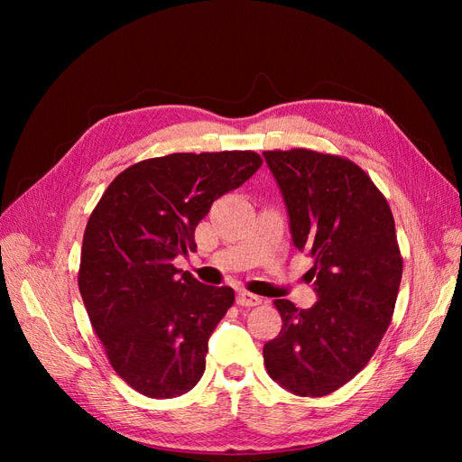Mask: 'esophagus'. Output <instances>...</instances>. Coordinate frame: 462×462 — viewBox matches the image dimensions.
<instances>
[{
    "label": "esophagus",
    "mask_w": 462,
    "mask_h": 462,
    "mask_svg": "<svg viewBox=\"0 0 462 462\" xmlns=\"http://www.w3.org/2000/svg\"><path fill=\"white\" fill-rule=\"evenodd\" d=\"M236 304H239V306H258V304H262V299L258 295H253V292H248V291H239V295H236Z\"/></svg>",
    "instance_id": "esophagus-1"
}]
</instances>
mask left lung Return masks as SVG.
<instances>
[{"mask_svg":"<svg viewBox=\"0 0 462 462\" xmlns=\"http://www.w3.org/2000/svg\"><path fill=\"white\" fill-rule=\"evenodd\" d=\"M292 243L309 253L318 300L273 304L283 326L263 345L270 377L300 397H324L368 365L393 318L402 277L395 219L356 163L306 148L268 150Z\"/></svg>","mask_w":462,"mask_h":462,"instance_id":"obj_1","label":"left lung"}]
</instances>
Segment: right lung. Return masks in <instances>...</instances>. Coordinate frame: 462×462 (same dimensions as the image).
Listing matches in <instances>:
<instances>
[{
	"label": "right lung",
	"instance_id": "1",
	"mask_svg": "<svg viewBox=\"0 0 462 462\" xmlns=\"http://www.w3.org/2000/svg\"><path fill=\"white\" fill-rule=\"evenodd\" d=\"M250 150L170 153L138 162L102 194L82 236L79 289L111 368L138 393L171 399L206 370L208 339L233 306L231 287L178 275L214 200L253 177Z\"/></svg>",
	"mask_w": 462,
	"mask_h": 462
}]
</instances>
